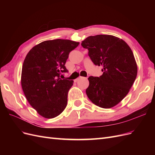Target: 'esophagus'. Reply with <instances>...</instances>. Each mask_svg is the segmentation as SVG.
I'll use <instances>...</instances> for the list:
<instances>
[{
    "label": "esophagus",
    "instance_id": "obj_1",
    "mask_svg": "<svg viewBox=\"0 0 155 155\" xmlns=\"http://www.w3.org/2000/svg\"><path fill=\"white\" fill-rule=\"evenodd\" d=\"M81 78H83V77H79L77 79H76V80H75V81H76V82H77V81H78L79 80V79H81Z\"/></svg>",
    "mask_w": 155,
    "mask_h": 155
}]
</instances>
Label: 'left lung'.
I'll return each mask as SVG.
<instances>
[{"label":"left lung","instance_id":"1","mask_svg":"<svg viewBox=\"0 0 155 155\" xmlns=\"http://www.w3.org/2000/svg\"><path fill=\"white\" fill-rule=\"evenodd\" d=\"M95 65L101 66L100 77L90 76L86 94L96 105L109 109L129 93L137 76V64L129 46L110 35L89 36L81 42Z\"/></svg>","mask_w":155,"mask_h":155}]
</instances>
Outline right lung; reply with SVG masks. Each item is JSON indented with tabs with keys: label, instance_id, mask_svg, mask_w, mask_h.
Masks as SVG:
<instances>
[{
	"label": "right lung",
	"instance_id": "right-lung-1",
	"mask_svg": "<svg viewBox=\"0 0 155 155\" xmlns=\"http://www.w3.org/2000/svg\"><path fill=\"white\" fill-rule=\"evenodd\" d=\"M79 42L55 39L42 42L28 53L23 63L21 85L26 98L37 113L54 118L64 110L74 81L63 79L65 63Z\"/></svg>",
	"mask_w": 155,
	"mask_h": 155
}]
</instances>
